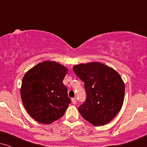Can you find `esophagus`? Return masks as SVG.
Masks as SVG:
<instances>
[{
    "instance_id": "obj_1",
    "label": "esophagus",
    "mask_w": 147,
    "mask_h": 147,
    "mask_svg": "<svg viewBox=\"0 0 147 147\" xmlns=\"http://www.w3.org/2000/svg\"><path fill=\"white\" fill-rule=\"evenodd\" d=\"M72 103L73 104H75L76 103H77V100H76L75 98H72Z\"/></svg>"
}]
</instances>
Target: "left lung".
<instances>
[{
    "label": "left lung",
    "instance_id": "obj_1",
    "mask_svg": "<svg viewBox=\"0 0 147 147\" xmlns=\"http://www.w3.org/2000/svg\"><path fill=\"white\" fill-rule=\"evenodd\" d=\"M76 75L84 82L86 100L78 108L86 120L94 126L110 122L122 109L125 84L119 74L99 62L74 65Z\"/></svg>",
    "mask_w": 147,
    "mask_h": 147
}]
</instances>
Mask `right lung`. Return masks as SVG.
Here are the masks:
<instances>
[{"label": "right lung", "mask_w": 147, "mask_h": 147, "mask_svg": "<svg viewBox=\"0 0 147 147\" xmlns=\"http://www.w3.org/2000/svg\"><path fill=\"white\" fill-rule=\"evenodd\" d=\"M68 69L56 61H45L30 69L22 80L23 106L33 119L49 124L61 118L70 103L63 79Z\"/></svg>", "instance_id": "right-lung-1"}]
</instances>
